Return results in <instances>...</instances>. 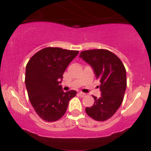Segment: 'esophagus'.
Listing matches in <instances>:
<instances>
[{
  "label": "esophagus",
  "instance_id": "esophagus-1",
  "mask_svg": "<svg viewBox=\"0 0 151 151\" xmlns=\"http://www.w3.org/2000/svg\"><path fill=\"white\" fill-rule=\"evenodd\" d=\"M79 95L81 96V97H84V96H86V93L83 92H79Z\"/></svg>",
  "mask_w": 151,
  "mask_h": 151
}]
</instances>
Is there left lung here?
<instances>
[{
	"label": "left lung",
	"mask_w": 151,
	"mask_h": 151,
	"mask_svg": "<svg viewBox=\"0 0 151 151\" xmlns=\"http://www.w3.org/2000/svg\"><path fill=\"white\" fill-rule=\"evenodd\" d=\"M79 58L93 69L99 86L101 96H93L94 104L86 107V114L93 119L104 121L110 119L119 109L126 89V72L122 62L106 50H90L81 52Z\"/></svg>",
	"instance_id": "left-lung-1"
}]
</instances>
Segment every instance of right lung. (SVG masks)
Listing matches in <instances>:
<instances>
[{"instance_id":"1","label":"right lung","mask_w":151,"mask_h":151,"mask_svg":"<svg viewBox=\"0 0 151 151\" xmlns=\"http://www.w3.org/2000/svg\"><path fill=\"white\" fill-rule=\"evenodd\" d=\"M78 51L46 47L35 54L26 65L25 86L30 101L43 120L52 122L63 116L74 90L64 92L62 83L67 66Z\"/></svg>"}]
</instances>
